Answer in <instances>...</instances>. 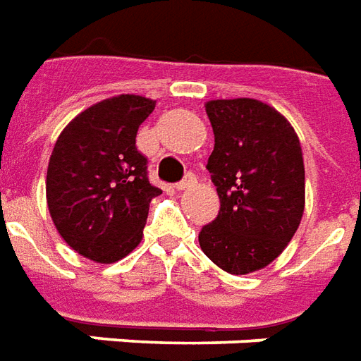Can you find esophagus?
Returning <instances> with one entry per match:
<instances>
[{
	"instance_id": "obj_1",
	"label": "esophagus",
	"mask_w": 361,
	"mask_h": 361,
	"mask_svg": "<svg viewBox=\"0 0 361 361\" xmlns=\"http://www.w3.org/2000/svg\"><path fill=\"white\" fill-rule=\"evenodd\" d=\"M195 185H197V180H195V176H193V173H188V176H185V178H183V180L178 183V185H176V189H178V191H188V189L195 188Z\"/></svg>"
}]
</instances>
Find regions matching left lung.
Masks as SVG:
<instances>
[{
	"instance_id": "8db88e82",
	"label": "left lung",
	"mask_w": 361,
	"mask_h": 361,
	"mask_svg": "<svg viewBox=\"0 0 361 361\" xmlns=\"http://www.w3.org/2000/svg\"><path fill=\"white\" fill-rule=\"evenodd\" d=\"M214 132L208 159L220 212L199 233L202 252L228 274L266 268L300 226L306 199L304 159L295 128L258 99L207 101Z\"/></svg>"
}]
</instances>
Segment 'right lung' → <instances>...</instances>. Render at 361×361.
Listing matches in <instances>:
<instances>
[{
  "label": "right lung",
  "instance_id": "right-lung-1",
  "mask_svg": "<svg viewBox=\"0 0 361 361\" xmlns=\"http://www.w3.org/2000/svg\"><path fill=\"white\" fill-rule=\"evenodd\" d=\"M157 101L122 93L76 114L55 141L45 199L59 235L72 250L113 264L137 247L149 202L147 159L135 147L137 128Z\"/></svg>",
  "mask_w": 361,
  "mask_h": 361
}]
</instances>
